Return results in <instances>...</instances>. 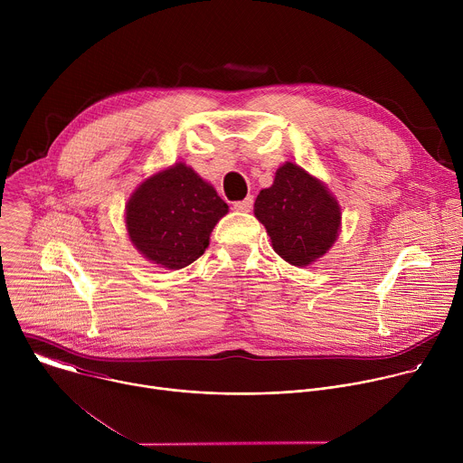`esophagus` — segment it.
<instances>
[{
  "label": "esophagus",
  "instance_id": "esophagus-1",
  "mask_svg": "<svg viewBox=\"0 0 463 463\" xmlns=\"http://www.w3.org/2000/svg\"><path fill=\"white\" fill-rule=\"evenodd\" d=\"M250 209H252V195L245 197L243 202H236L234 203V211H238V213H249Z\"/></svg>",
  "mask_w": 463,
  "mask_h": 463
}]
</instances>
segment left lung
I'll return each instance as SVG.
<instances>
[{"instance_id":"1","label":"left lung","mask_w":463,"mask_h":463,"mask_svg":"<svg viewBox=\"0 0 463 463\" xmlns=\"http://www.w3.org/2000/svg\"><path fill=\"white\" fill-rule=\"evenodd\" d=\"M254 216L275 252L297 268L324 256L341 229V207L332 192L295 163L282 165L273 184L260 190Z\"/></svg>"}]
</instances>
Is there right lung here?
I'll return each mask as SVG.
<instances>
[{
    "mask_svg": "<svg viewBox=\"0 0 463 463\" xmlns=\"http://www.w3.org/2000/svg\"><path fill=\"white\" fill-rule=\"evenodd\" d=\"M229 205L184 163L145 179L126 203L131 243L161 268L183 269L209 247Z\"/></svg>",
    "mask_w": 463,
    "mask_h": 463,
    "instance_id": "1",
    "label": "right lung"
}]
</instances>
